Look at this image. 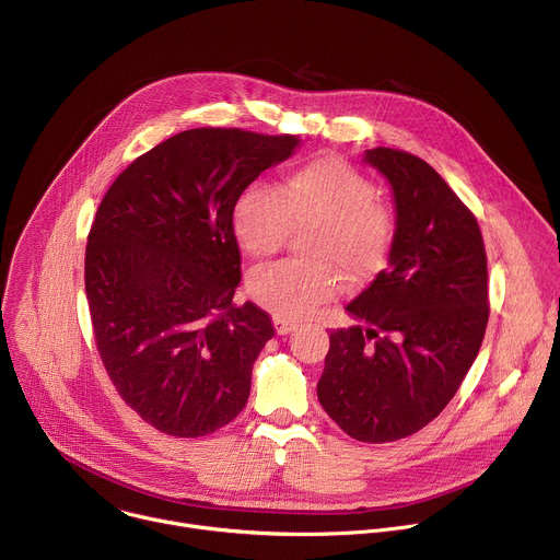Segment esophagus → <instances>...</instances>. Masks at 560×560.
Here are the masks:
<instances>
[{
    "instance_id": "34e87169",
    "label": "esophagus",
    "mask_w": 560,
    "mask_h": 560,
    "mask_svg": "<svg viewBox=\"0 0 560 560\" xmlns=\"http://www.w3.org/2000/svg\"><path fill=\"white\" fill-rule=\"evenodd\" d=\"M273 326H276V332H278V335H289V332L295 328L293 322H289V319H284V317H280V315L273 317Z\"/></svg>"
}]
</instances>
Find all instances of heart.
<instances>
[{"label":"heart","instance_id":"obj_1","mask_svg":"<svg viewBox=\"0 0 560 560\" xmlns=\"http://www.w3.org/2000/svg\"><path fill=\"white\" fill-rule=\"evenodd\" d=\"M241 247L254 258L278 254L293 230L313 228L306 256L256 269L247 280L249 295L284 319L311 315L330 300L341 276L365 284L387 265L394 245V214L376 199V186L337 155H319L289 168L276 190L247 186L232 214Z\"/></svg>","mask_w":560,"mask_h":560}]
</instances>
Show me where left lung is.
Instances as JSON below:
<instances>
[{"instance_id": "left-lung-1", "label": "left lung", "mask_w": 560, "mask_h": 560, "mask_svg": "<svg viewBox=\"0 0 560 560\" xmlns=\"http://www.w3.org/2000/svg\"><path fill=\"white\" fill-rule=\"evenodd\" d=\"M396 203L387 269L330 332L317 383L324 411L359 442H394L429 424L455 396L488 324V265L475 214L420 158L372 149Z\"/></svg>"}]
</instances>
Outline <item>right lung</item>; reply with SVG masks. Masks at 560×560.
Returning a JSON list of instances; mask_svg holds the SVG:
<instances>
[{
	"mask_svg": "<svg viewBox=\"0 0 560 560\" xmlns=\"http://www.w3.org/2000/svg\"><path fill=\"white\" fill-rule=\"evenodd\" d=\"M298 136L190 129L127 166L103 197L85 247V293L103 365L151 427L199 438L245 407L271 317L232 302L241 192L284 162Z\"/></svg>",
	"mask_w": 560,
	"mask_h": 560,
	"instance_id": "add662e5",
	"label": "right lung"
}]
</instances>
